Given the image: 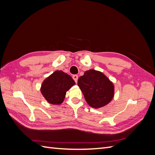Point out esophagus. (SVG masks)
Here are the masks:
<instances>
[{
	"label": "esophagus",
	"instance_id": "obj_1",
	"mask_svg": "<svg viewBox=\"0 0 155 155\" xmlns=\"http://www.w3.org/2000/svg\"><path fill=\"white\" fill-rule=\"evenodd\" d=\"M72 78L74 79V80L75 81V82L77 83L78 79V75H74V76H72Z\"/></svg>",
	"mask_w": 155,
	"mask_h": 155
}]
</instances>
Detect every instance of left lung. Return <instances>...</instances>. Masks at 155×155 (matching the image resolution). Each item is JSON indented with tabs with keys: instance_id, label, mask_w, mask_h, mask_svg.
<instances>
[{
	"instance_id": "8db88e82",
	"label": "left lung",
	"mask_w": 155,
	"mask_h": 155,
	"mask_svg": "<svg viewBox=\"0 0 155 155\" xmlns=\"http://www.w3.org/2000/svg\"><path fill=\"white\" fill-rule=\"evenodd\" d=\"M78 85L87 104L94 109L107 105L114 95V86L105 74L95 70H88L79 77Z\"/></svg>"
}]
</instances>
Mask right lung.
<instances>
[{"instance_id":"obj_1","label":"right lung","mask_w":155,"mask_h":155,"mask_svg":"<svg viewBox=\"0 0 155 155\" xmlns=\"http://www.w3.org/2000/svg\"><path fill=\"white\" fill-rule=\"evenodd\" d=\"M75 84L68 74L61 70H56L43 81L41 92L49 104L60 105L64 101L67 92Z\"/></svg>"}]
</instances>
